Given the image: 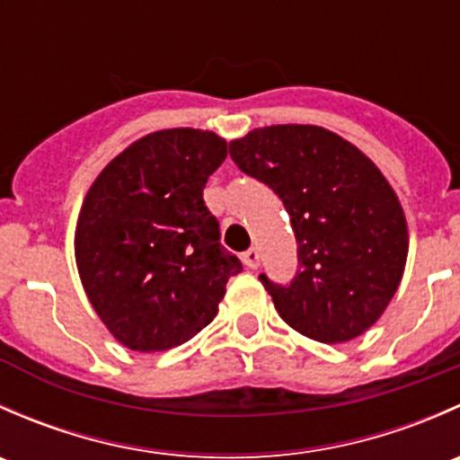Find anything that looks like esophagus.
Segmentation results:
<instances>
[{"mask_svg":"<svg viewBox=\"0 0 460 460\" xmlns=\"http://www.w3.org/2000/svg\"><path fill=\"white\" fill-rule=\"evenodd\" d=\"M258 249L256 247H252V249H247V252L243 253V262L247 264L249 269H256L258 267Z\"/></svg>","mask_w":460,"mask_h":460,"instance_id":"34e87169","label":"esophagus"}]
</instances>
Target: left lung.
<instances>
[{
    "mask_svg": "<svg viewBox=\"0 0 460 460\" xmlns=\"http://www.w3.org/2000/svg\"><path fill=\"white\" fill-rule=\"evenodd\" d=\"M243 173L289 213L298 271L289 285L260 273L278 314L318 342H345L380 318L401 285L407 222L378 166L336 133L278 124L229 144Z\"/></svg>",
    "mask_w": 460,
    "mask_h": 460,
    "instance_id": "left-lung-1",
    "label": "left lung"
}]
</instances>
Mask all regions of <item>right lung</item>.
Masks as SVG:
<instances>
[{
  "instance_id": "right-lung-1",
  "label": "right lung",
  "mask_w": 460,
  "mask_h": 460,
  "mask_svg": "<svg viewBox=\"0 0 460 460\" xmlns=\"http://www.w3.org/2000/svg\"><path fill=\"white\" fill-rule=\"evenodd\" d=\"M225 157L216 133L166 128L133 142L88 189L77 269L97 316L128 349L191 341L216 318L226 280L243 271L202 198Z\"/></svg>"
}]
</instances>
